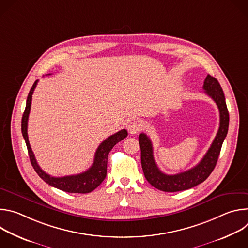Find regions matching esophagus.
Instances as JSON below:
<instances>
[{
  "instance_id": "34e87169",
  "label": "esophagus",
  "mask_w": 248,
  "mask_h": 248,
  "mask_svg": "<svg viewBox=\"0 0 248 248\" xmlns=\"http://www.w3.org/2000/svg\"><path fill=\"white\" fill-rule=\"evenodd\" d=\"M141 128H142V125H141L139 122H136V121L130 122L127 125V129L130 134H136L141 130Z\"/></svg>"
}]
</instances>
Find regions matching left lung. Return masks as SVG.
Segmentation results:
<instances>
[{
  "instance_id": "obj_1",
  "label": "left lung",
  "mask_w": 248,
  "mask_h": 248,
  "mask_svg": "<svg viewBox=\"0 0 248 248\" xmlns=\"http://www.w3.org/2000/svg\"><path fill=\"white\" fill-rule=\"evenodd\" d=\"M203 89L218 106L220 112V126L207 153L195 167L176 174H166L162 172L154 160L152 142L149 137L145 133H140L138 137L141 150V166H142L145 179L152 186L159 190L175 192L194 187L208 178L217 164L223 142L228 133L230 117L225 95L219 81L208 75L204 80Z\"/></svg>"
}]
</instances>
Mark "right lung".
<instances>
[{"instance_id": "add662e5", "label": "right lung", "mask_w": 248, "mask_h": 248, "mask_svg": "<svg viewBox=\"0 0 248 248\" xmlns=\"http://www.w3.org/2000/svg\"><path fill=\"white\" fill-rule=\"evenodd\" d=\"M37 82L38 80L34 82V84L32 85L28 93L25 111L23 113L22 120H21V132L27 146L31 165L34 168L35 171L38 173V175L45 183H47L48 185L58 189H61L62 191L69 192V193H89L93 191L96 187H98L102 184V182L105 180L106 175H107L108 155L112 150V148L118 142H120V141H122L124 138L127 136V131L125 129H122L119 132L109 136L108 138H106L97 148L95 157H94V162L87 170L78 174L62 176V178H56V176H52L46 173L39 167L36 159H35V156L29 144L28 135H27V122H28V116L30 113L32 94L34 92L35 87L37 85Z\"/></svg>"}]
</instances>
